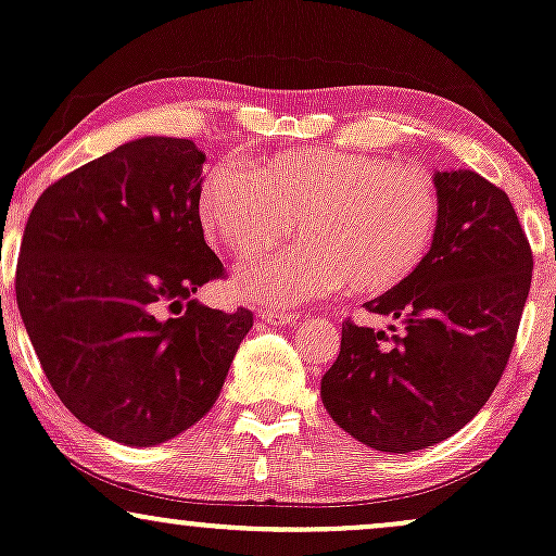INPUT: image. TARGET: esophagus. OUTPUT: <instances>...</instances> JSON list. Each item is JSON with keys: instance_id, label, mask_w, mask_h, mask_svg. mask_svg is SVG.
<instances>
[{"instance_id": "obj_1", "label": "esophagus", "mask_w": 556, "mask_h": 556, "mask_svg": "<svg viewBox=\"0 0 556 556\" xmlns=\"http://www.w3.org/2000/svg\"><path fill=\"white\" fill-rule=\"evenodd\" d=\"M260 317L270 326H283V323H294L299 315L294 312H278V309H260Z\"/></svg>"}]
</instances>
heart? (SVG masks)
<instances>
[{
	"mask_svg": "<svg viewBox=\"0 0 556 556\" xmlns=\"http://www.w3.org/2000/svg\"><path fill=\"white\" fill-rule=\"evenodd\" d=\"M439 210L426 170L346 149H302L257 167L223 162L199 186L204 233L228 252L276 247L299 226L302 244L236 270V291L273 307L396 289L428 257Z\"/></svg>",
	"mask_w": 556,
	"mask_h": 556,
	"instance_id": "heart-1",
	"label": "heart"
}]
</instances>
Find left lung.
Segmentation results:
<instances>
[{"label":"left lung","mask_w":556,"mask_h":556,"mask_svg":"<svg viewBox=\"0 0 556 556\" xmlns=\"http://www.w3.org/2000/svg\"><path fill=\"white\" fill-rule=\"evenodd\" d=\"M428 257L365 304L402 333L341 326L320 396L336 426L378 452L407 454L457 433L494 394L513 354L533 254L513 202L472 170H441Z\"/></svg>","instance_id":"1"}]
</instances>
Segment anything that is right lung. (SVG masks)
I'll return each mask as SVG.
<instances>
[{
    "label": "right lung",
    "mask_w": 556,
    "mask_h": 556,
    "mask_svg": "<svg viewBox=\"0 0 556 556\" xmlns=\"http://www.w3.org/2000/svg\"><path fill=\"white\" fill-rule=\"evenodd\" d=\"M202 165L189 139L128 141L54 180L23 230L15 294L41 370L117 444L154 446L202 420L254 323L191 299L226 276L199 220Z\"/></svg>",
    "instance_id": "obj_1"
}]
</instances>
